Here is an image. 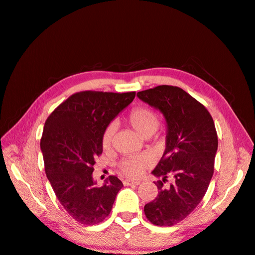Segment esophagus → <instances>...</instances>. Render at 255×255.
<instances>
[{
    "label": "esophagus",
    "instance_id": "esophagus-1",
    "mask_svg": "<svg viewBox=\"0 0 255 255\" xmlns=\"http://www.w3.org/2000/svg\"><path fill=\"white\" fill-rule=\"evenodd\" d=\"M124 185H138L140 181H134V180H124Z\"/></svg>",
    "mask_w": 255,
    "mask_h": 255
}]
</instances>
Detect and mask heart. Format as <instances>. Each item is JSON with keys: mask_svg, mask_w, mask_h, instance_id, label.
<instances>
[{"mask_svg": "<svg viewBox=\"0 0 255 255\" xmlns=\"http://www.w3.org/2000/svg\"><path fill=\"white\" fill-rule=\"evenodd\" d=\"M127 121L129 124L134 131H135L138 135L146 136L152 135L154 133L158 124H160V120H158L157 114L152 111L151 109L138 107L131 110L128 113ZM115 127L114 124H110V126L104 129L102 135V144L104 147H109L110 144L112 142V138L114 135ZM150 164V161L146 156H131L126 157L119 163V170L120 172L128 177H138L143 170Z\"/></svg>", "mask_w": 255, "mask_h": 255, "instance_id": "b5f03b06", "label": "heart"}]
</instances>
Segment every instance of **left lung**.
Segmentation results:
<instances>
[{
  "instance_id": "left-lung-1",
  "label": "left lung",
  "mask_w": 255,
  "mask_h": 255,
  "mask_svg": "<svg viewBox=\"0 0 255 255\" xmlns=\"http://www.w3.org/2000/svg\"><path fill=\"white\" fill-rule=\"evenodd\" d=\"M137 98L164 115L167 128L165 151L152 171L162 179L155 183L158 193L144 213L154 225L172 227L193 212L208 190L218 151L217 129L204 105L177 86L158 85L137 92ZM169 176L175 180L165 186Z\"/></svg>"
}]
</instances>
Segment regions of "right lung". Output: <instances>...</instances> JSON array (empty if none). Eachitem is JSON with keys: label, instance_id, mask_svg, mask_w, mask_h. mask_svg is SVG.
<instances>
[{"label": "right lung", "instance_id": "add662e5", "mask_svg": "<svg viewBox=\"0 0 255 255\" xmlns=\"http://www.w3.org/2000/svg\"><path fill=\"white\" fill-rule=\"evenodd\" d=\"M135 92L83 91L61 103L45 121L41 151L47 180L72 218L93 225L105 220L123 183L110 175L102 186L93 180L95 157L102 154V135Z\"/></svg>", "mask_w": 255, "mask_h": 255}]
</instances>
